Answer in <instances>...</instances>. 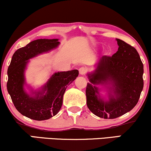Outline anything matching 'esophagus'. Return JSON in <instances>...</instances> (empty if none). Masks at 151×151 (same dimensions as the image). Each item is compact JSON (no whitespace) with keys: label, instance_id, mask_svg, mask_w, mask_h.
Instances as JSON below:
<instances>
[{"label":"esophagus","instance_id":"obj_1","mask_svg":"<svg viewBox=\"0 0 151 151\" xmlns=\"http://www.w3.org/2000/svg\"><path fill=\"white\" fill-rule=\"evenodd\" d=\"M79 74H81V75H85L86 73V70L83 67H81V68H80L79 69Z\"/></svg>","mask_w":151,"mask_h":151}]
</instances>
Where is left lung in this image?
<instances>
[{
	"label": "left lung",
	"instance_id": "left-lung-1",
	"mask_svg": "<svg viewBox=\"0 0 151 151\" xmlns=\"http://www.w3.org/2000/svg\"><path fill=\"white\" fill-rule=\"evenodd\" d=\"M116 41L119 47L117 52L100 58L94 73L88 74L91 83H87L86 89L90 111L105 119L118 118L132 109L144 87V65L137 49L121 40ZM107 83H112V93L110 100L104 102L97 88L92 84Z\"/></svg>",
	"mask_w": 151,
	"mask_h": 151
}]
</instances>
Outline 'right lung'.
Returning <instances> with one entry per match:
<instances>
[{"label":"right lung","instance_id":"right-lung-1","mask_svg":"<svg viewBox=\"0 0 151 151\" xmlns=\"http://www.w3.org/2000/svg\"><path fill=\"white\" fill-rule=\"evenodd\" d=\"M59 43L58 39L30 42L15 51L8 67L7 88L13 104L19 113L33 120L44 121L56 115L62 106L67 86L79 75L77 70L56 72L42 91L35 93V97L29 96L24 91V70L28 60L56 48Z\"/></svg>","mask_w":151,"mask_h":151}]
</instances>
